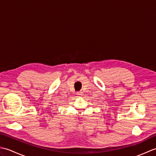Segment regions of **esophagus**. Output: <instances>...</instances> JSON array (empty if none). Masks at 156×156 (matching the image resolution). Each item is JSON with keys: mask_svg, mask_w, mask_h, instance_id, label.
<instances>
[{"mask_svg": "<svg viewBox=\"0 0 156 156\" xmlns=\"http://www.w3.org/2000/svg\"><path fill=\"white\" fill-rule=\"evenodd\" d=\"M82 91H80V92H77V95H78V96H82Z\"/></svg>", "mask_w": 156, "mask_h": 156, "instance_id": "esophagus-1", "label": "esophagus"}]
</instances>
